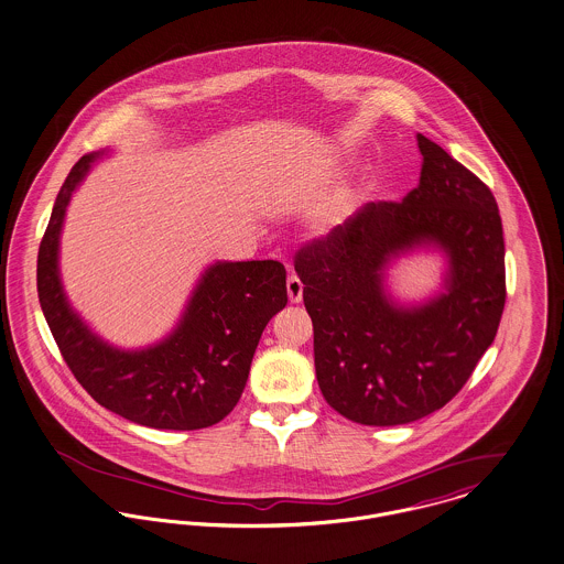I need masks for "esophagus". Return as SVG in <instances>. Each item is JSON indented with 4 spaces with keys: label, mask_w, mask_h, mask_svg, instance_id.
I'll return each mask as SVG.
<instances>
[{
    "label": "esophagus",
    "mask_w": 564,
    "mask_h": 564,
    "mask_svg": "<svg viewBox=\"0 0 564 564\" xmlns=\"http://www.w3.org/2000/svg\"><path fill=\"white\" fill-rule=\"evenodd\" d=\"M286 291H289V301L291 303H301L303 300V284L297 275H289L286 280Z\"/></svg>",
    "instance_id": "esophagus-1"
}]
</instances>
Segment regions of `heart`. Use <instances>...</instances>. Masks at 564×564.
<instances>
[{
  "instance_id": "1",
  "label": "heart",
  "mask_w": 564,
  "mask_h": 564,
  "mask_svg": "<svg viewBox=\"0 0 564 564\" xmlns=\"http://www.w3.org/2000/svg\"><path fill=\"white\" fill-rule=\"evenodd\" d=\"M327 228H334V225H338V223H336V218H329V223H327Z\"/></svg>"
}]
</instances>
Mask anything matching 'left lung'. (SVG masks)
Returning <instances> with one entry per match:
<instances>
[{
	"instance_id": "left-lung-1",
	"label": "left lung",
	"mask_w": 564,
	"mask_h": 564,
	"mask_svg": "<svg viewBox=\"0 0 564 564\" xmlns=\"http://www.w3.org/2000/svg\"><path fill=\"white\" fill-rule=\"evenodd\" d=\"M419 186L402 203H366L297 252L327 404L364 425H402L443 409L496 338L505 307V239L488 186L416 134ZM438 251L442 291L398 301L388 269Z\"/></svg>"
}]
</instances>
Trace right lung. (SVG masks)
I'll return each instance as SVG.
<instances>
[{
  "label": "right lung",
  "instance_id": "right-lung-1",
  "mask_svg": "<svg viewBox=\"0 0 564 564\" xmlns=\"http://www.w3.org/2000/svg\"><path fill=\"white\" fill-rule=\"evenodd\" d=\"M109 150L83 155L59 189L39 250V300L48 329L83 389L105 409L155 430H200L239 402L267 323L286 305L278 261L205 267L175 327L143 348L100 338L70 305L59 239L73 194Z\"/></svg>",
  "mask_w": 564,
  "mask_h": 564
}]
</instances>
